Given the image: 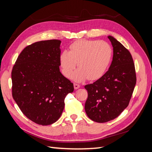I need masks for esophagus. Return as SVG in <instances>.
Masks as SVG:
<instances>
[{
  "mask_svg": "<svg viewBox=\"0 0 152 152\" xmlns=\"http://www.w3.org/2000/svg\"><path fill=\"white\" fill-rule=\"evenodd\" d=\"M73 86H74V89H79V87H80V86L79 84H75V83H74V84H73Z\"/></svg>",
  "mask_w": 152,
  "mask_h": 152,
  "instance_id": "esophagus-1",
  "label": "esophagus"
}]
</instances>
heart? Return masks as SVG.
<instances>
[{
    "label": "heart",
    "mask_w": 152,
    "mask_h": 152,
    "mask_svg": "<svg viewBox=\"0 0 152 152\" xmlns=\"http://www.w3.org/2000/svg\"><path fill=\"white\" fill-rule=\"evenodd\" d=\"M70 50L61 53L59 62L63 75L69 77L77 65L72 79L77 82L98 79L104 73L112 58V49L103 40H79L72 43Z\"/></svg>",
    "instance_id": "b5f03b06"
}]
</instances>
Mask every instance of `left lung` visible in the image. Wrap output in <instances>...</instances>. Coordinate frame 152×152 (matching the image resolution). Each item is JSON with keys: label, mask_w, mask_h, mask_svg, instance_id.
Listing matches in <instances>:
<instances>
[{"label": "left lung", "mask_w": 152, "mask_h": 152, "mask_svg": "<svg viewBox=\"0 0 152 152\" xmlns=\"http://www.w3.org/2000/svg\"><path fill=\"white\" fill-rule=\"evenodd\" d=\"M113 49L108 70L94 83L84 86L88 97L85 110L96 122L113 120L126 108L136 83L134 63L130 52L112 36H108Z\"/></svg>", "instance_id": "obj_1"}]
</instances>
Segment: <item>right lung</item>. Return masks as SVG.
<instances>
[{"instance_id":"right-lung-1","label":"right lung","mask_w":152,"mask_h":152,"mask_svg":"<svg viewBox=\"0 0 152 152\" xmlns=\"http://www.w3.org/2000/svg\"><path fill=\"white\" fill-rule=\"evenodd\" d=\"M61 40H42L26 46L11 72L12 95L22 113L34 122L48 126L63 111L73 83L59 71Z\"/></svg>"}]
</instances>
